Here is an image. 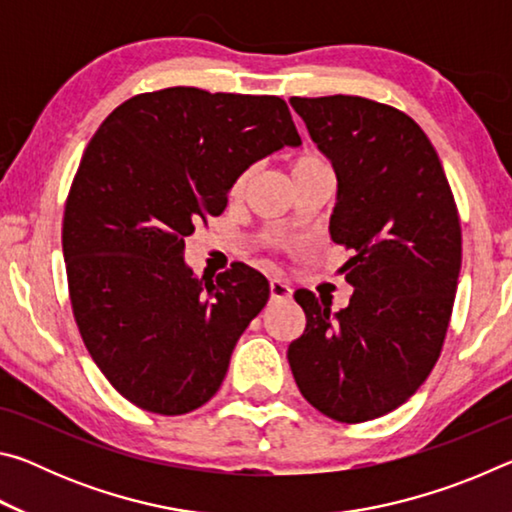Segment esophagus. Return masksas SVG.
Returning a JSON list of instances; mask_svg holds the SVG:
<instances>
[{"instance_id": "1", "label": "esophagus", "mask_w": 512, "mask_h": 512, "mask_svg": "<svg viewBox=\"0 0 512 512\" xmlns=\"http://www.w3.org/2000/svg\"><path fill=\"white\" fill-rule=\"evenodd\" d=\"M268 289H271V300H289L291 293H293L289 284L282 282V280H271Z\"/></svg>"}]
</instances>
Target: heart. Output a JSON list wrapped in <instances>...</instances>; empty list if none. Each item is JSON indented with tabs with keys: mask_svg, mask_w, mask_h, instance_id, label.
<instances>
[{
	"mask_svg": "<svg viewBox=\"0 0 512 512\" xmlns=\"http://www.w3.org/2000/svg\"><path fill=\"white\" fill-rule=\"evenodd\" d=\"M320 164H327V162L320 158L318 153H302L300 158H296V160L291 162V176H296V173L305 171V169H311V167H320ZM246 180H248V173H244V176H239L237 185H235V192H241V189H244Z\"/></svg>",
	"mask_w": 512,
	"mask_h": 512,
	"instance_id": "obj_1",
	"label": "heart"
}]
</instances>
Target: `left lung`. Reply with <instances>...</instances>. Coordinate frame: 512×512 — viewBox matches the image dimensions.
Instances as JSON below:
<instances>
[{
	"label": "left lung",
	"instance_id": "1",
	"mask_svg": "<svg viewBox=\"0 0 512 512\" xmlns=\"http://www.w3.org/2000/svg\"><path fill=\"white\" fill-rule=\"evenodd\" d=\"M339 180L329 235L352 250L345 309L307 289L287 359L305 400L339 422L391 413L443 350L461 273V221L429 137L402 110L363 97H291Z\"/></svg>",
	"mask_w": 512,
	"mask_h": 512
}]
</instances>
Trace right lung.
Here are the masks:
<instances>
[{
	"label": "right lung",
	"mask_w": 512,
	"mask_h": 512,
	"mask_svg": "<svg viewBox=\"0 0 512 512\" xmlns=\"http://www.w3.org/2000/svg\"><path fill=\"white\" fill-rule=\"evenodd\" d=\"M300 142L280 97L183 85L124 101L94 133L65 203L63 255L85 348L128 402L183 415L221 388L271 289L241 262L198 280L185 239L225 210L250 164Z\"/></svg>",
	"instance_id": "right-lung-1"
}]
</instances>
